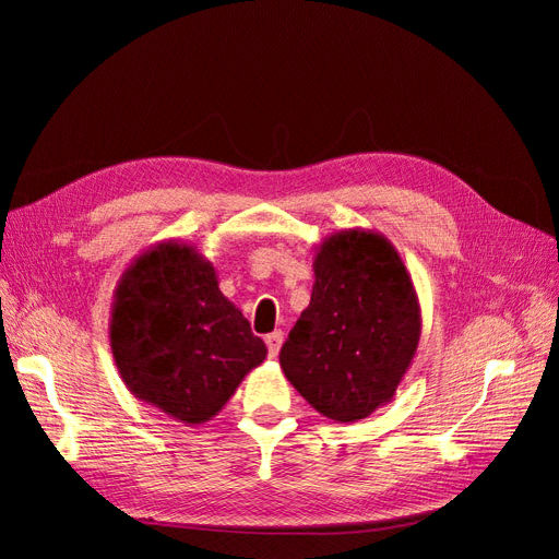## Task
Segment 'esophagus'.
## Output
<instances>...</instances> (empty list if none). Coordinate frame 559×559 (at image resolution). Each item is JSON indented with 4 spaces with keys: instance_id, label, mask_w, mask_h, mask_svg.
<instances>
[{
    "instance_id": "obj_1",
    "label": "esophagus",
    "mask_w": 559,
    "mask_h": 559,
    "mask_svg": "<svg viewBox=\"0 0 559 559\" xmlns=\"http://www.w3.org/2000/svg\"><path fill=\"white\" fill-rule=\"evenodd\" d=\"M282 343H284V333L282 331H275V333L265 335V345H267L270 357H277L280 349H282Z\"/></svg>"
}]
</instances>
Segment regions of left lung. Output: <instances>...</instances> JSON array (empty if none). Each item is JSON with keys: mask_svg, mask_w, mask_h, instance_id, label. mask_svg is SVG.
<instances>
[{"mask_svg": "<svg viewBox=\"0 0 559 559\" xmlns=\"http://www.w3.org/2000/svg\"><path fill=\"white\" fill-rule=\"evenodd\" d=\"M310 306L280 366L333 421H357L396 394L421 333L419 298L396 247L368 228L337 230L314 253Z\"/></svg>", "mask_w": 559, "mask_h": 559, "instance_id": "obj_1", "label": "left lung"}]
</instances>
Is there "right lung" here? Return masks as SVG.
Masks as SVG:
<instances>
[{
  "mask_svg": "<svg viewBox=\"0 0 559 559\" xmlns=\"http://www.w3.org/2000/svg\"><path fill=\"white\" fill-rule=\"evenodd\" d=\"M109 343L132 396L189 427L222 413L267 354L218 292L214 265L181 240L151 245L123 270Z\"/></svg>",
  "mask_w": 559,
  "mask_h": 559,
  "instance_id": "1",
  "label": "right lung"
}]
</instances>
